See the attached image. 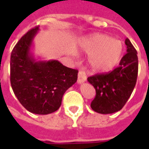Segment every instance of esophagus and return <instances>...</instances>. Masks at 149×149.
I'll return each instance as SVG.
<instances>
[{
  "mask_svg": "<svg viewBox=\"0 0 149 149\" xmlns=\"http://www.w3.org/2000/svg\"><path fill=\"white\" fill-rule=\"evenodd\" d=\"M86 74L83 71H80L78 72V78H77V83L78 84H82L83 82L86 81Z\"/></svg>",
  "mask_w": 149,
  "mask_h": 149,
  "instance_id": "34e87169",
  "label": "esophagus"
}]
</instances>
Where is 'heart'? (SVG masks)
<instances>
[{"instance_id":"obj_1","label":"heart","mask_w":149,"mask_h":149,"mask_svg":"<svg viewBox=\"0 0 149 149\" xmlns=\"http://www.w3.org/2000/svg\"><path fill=\"white\" fill-rule=\"evenodd\" d=\"M79 48L89 54L88 64L95 72H108L118 64L123 54V44L111 37L97 34L84 38Z\"/></svg>"}]
</instances>
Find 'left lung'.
<instances>
[{"mask_svg": "<svg viewBox=\"0 0 149 149\" xmlns=\"http://www.w3.org/2000/svg\"><path fill=\"white\" fill-rule=\"evenodd\" d=\"M125 42L127 53L120 60L119 67L109 73L88 78L96 89L91 108L98 113L111 114L120 111L134 89L138 73L137 52L129 39L127 38Z\"/></svg>", "mask_w": 149, "mask_h": 149, "instance_id": "obj_1", "label": "left lung"}]
</instances>
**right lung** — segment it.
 <instances>
[{
    "mask_svg": "<svg viewBox=\"0 0 149 149\" xmlns=\"http://www.w3.org/2000/svg\"><path fill=\"white\" fill-rule=\"evenodd\" d=\"M37 26L21 37L10 58V82L20 103L32 113L46 115L61 105L66 90L77 81L78 70L56 60L37 61L31 52Z\"/></svg>",
    "mask_w": 149,
    "mask_h": 149,
    "instance_id": "obj_1",
    "label": "right lung"
}]
</instances>
